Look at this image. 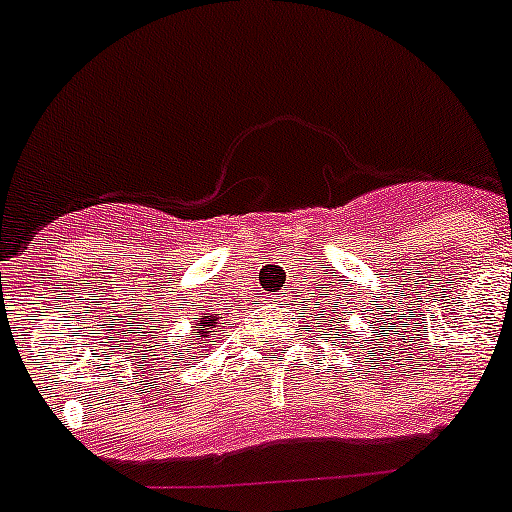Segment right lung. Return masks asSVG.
Wrapping results in <instances>:
<instances>
[{
	"instance_id": "add662e5",
	"label": "right lung",
	"mask_w": 512,
	"mask_h": 512,
	"mask_svg": "<svg viewBox=\"0 0 512 512\" xmlns=\"http://www.w3.org/2000/svg\"><path fill=\"white\" fill-rule=\"evenodd\" d=\"M218 324H221V321H218V316H203V319L196 321V326H193V334H198V337L206 342V337H211V332L216 329Z\"/></svg>"
}]
</instances>
